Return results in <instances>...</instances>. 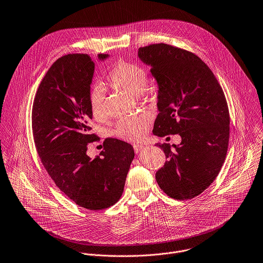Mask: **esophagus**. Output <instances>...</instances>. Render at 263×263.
Wrapping results in <instances>:
<instances>
[{
    "label": "esophagus",
    "instance_id": "1",
    "mask_svg": "<svg viewBox=\"0 0 263 263\" xmlns=\"http://www.w3.org/2000/svg\"><path fill=\"white\" fill-rule=\"evenodd\" d=\"M143 147H144V146L141 145V144H134V145H133V149H134L135 153H139Z\"/></svg>",
    "mask_w": 263,
    "mask_h": 263
}]
</instances>
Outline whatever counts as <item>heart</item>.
Returning a JSON list of instances; mask_svg holds the SVG:
<instances>
[{
    "label": "heart",
    "instance_id": "heart-1",
    "mask_svg": "<svg viewBox=\"0 0 263 263\" xmlns=\"http://www.w3.org/2000/svg\"><path fill=\"white\" fill-rule=\"evenodd\" d=\"M106 81L121 90L133 95L151 94L152 88L146 84L147 71L141 65L120 60L106 73ZM89 106L97 121L106 119L105 94L101 87H95L89 94ZM152 119L146 114L122 118L115 129V134L128 141H138L148 132Z\"/></svg>",
    "mask_w": 263,
    "mask_h": 263
}]
</instances>
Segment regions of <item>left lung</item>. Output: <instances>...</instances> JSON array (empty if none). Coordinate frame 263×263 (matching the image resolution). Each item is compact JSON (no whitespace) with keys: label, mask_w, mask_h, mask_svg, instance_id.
I'll use <instances>...</instances> for the list:
<instances>
[{"label":"left lung","mask_w":263,"mask_h":263,"mask_svg":"<svg viewBox=\"0 0 263 263\" xmlns=\"http://www.w3.org/2000/svg\"><path fill=\"white\" fill-rule=\"evenodd\" d=\"M159 84V115L154 134H179L171 149L157 145L167 161L156 173L161 190L175 200H191L217 177L228 154L230 111L223 90L209 66L195 53L164 43L140 47Z\"/></svg>","instance_id":"left-lung-1"}]
</instances>
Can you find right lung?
<instances>
[{
  "mask_svg": "<svg viewBox=\"0 0 263 263\" xmlns=\"http://www.w3.org/2000/svg\"><path fill=\"white\" fill-rule=\"evenodd\" d=\"M93 72L88 54L58 58L34 95L31 127L36 153L56 186L77 205L99 211L122 197L134 151L131 144L108 137L100 156L87 155L89 144L98 140L89 126Z\"/></svg>",
  "mask_w": 263,
  "mask_h": 263,
  "instance_id": "add662e5",
  "label": "right lung"
}]
</instances>
